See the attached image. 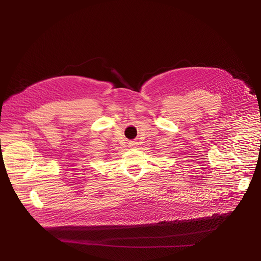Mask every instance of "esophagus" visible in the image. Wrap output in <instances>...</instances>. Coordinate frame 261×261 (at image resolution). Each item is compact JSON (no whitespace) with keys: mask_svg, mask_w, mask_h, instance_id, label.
<instances>
[{"mask_svg":"<svg viewBox=\"0 0 261 261\" xmlns=\"http://www.w3.org/2000/svg\"><path fill=\"white\" fill-rule=\"evenodd\" d=\"M130 145H131V146H134V145H136V144H135V142H131Z\"/></svg>","mask_w":261,"mask_h":261,"instance_id":"obj_1","label":"esophagus"}]
</instances>
